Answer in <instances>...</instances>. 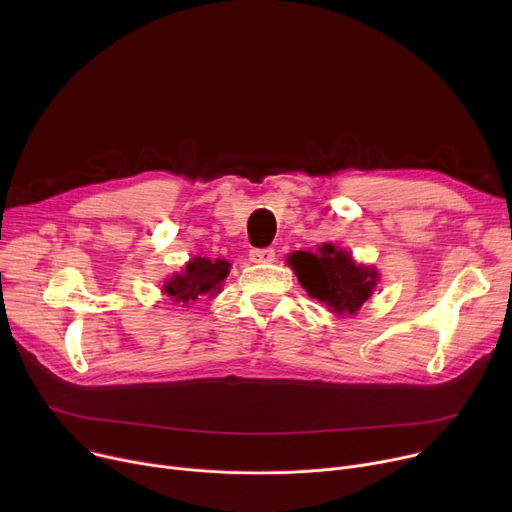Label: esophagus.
I'll use <instances>...</instances> for the list:
<instances>
[{"label":"esophagus","instance_id":"1","mask_svg":"<svg viewBox=\"0 0 512 512\" xmlns=\"http://www.w3.org/2000/svg\"><path fill=\"white\" fill-rule=\"evenodd\" d=\"M253 263H272L276 259V251L274 249H253L249 253Z\"/></svg>","mask_w":512,"mask_h":512}]
</instances>
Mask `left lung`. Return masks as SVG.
I'll return each instance as SVG.
<instances>
[{
  "mask_svg": "<svg viewBox=\"0 0 512 512\" xmlns=\"http://www.w3.org/2000/svg\"><path fill=\"white\" fill-rule=\"evenodd\" d=\"M286 261L309 297L338 315H355L380 280L373 265L355 263L351 253L334 247L332 242H324L315 253H292Z\"/></svg>",
  "mask_w": 512,
  "mask_h": 512,
  "instance_id": "1",
  "label": "left lung"
}]
</instances>
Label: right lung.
I'll return each instance as SVG.
<instances>
[{"mask_svg": "<svg viewBox=\"0 0 512 512\" xmlns=\"http://www.w3.org/2000/svg\"><path fill=\"white\" fill-rule=\"evenodd\" d=\"M228 274L230 263L226 259L211 261L209 257H195L186 263L180 274H174L164 282L161 292H166L174 303L184 307L203 297V294L220 292V284Z\"/></svg>", "mask_w": 512, "mask_h": 512, "instance_id": "right-lung-1", "label": "right lung"}]
</instances>
